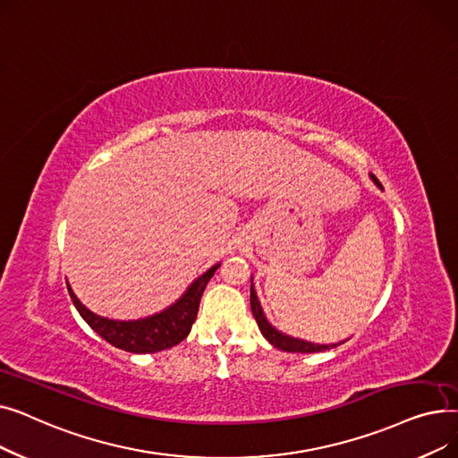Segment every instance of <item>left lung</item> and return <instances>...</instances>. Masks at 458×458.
I'll list each match as a JSON object with an SVG mask.
<instances>
[{"mask_svg": "<svg viewBox=\"0 0 458 458\" xmlns=\"http://www.w3.org/2000/svg\"><path fill=\"white\" fill-rule=\"evenodd\" d=\"M371 180L380 187V182L371 174ZM250 308H252V316L256 318V323L263 334V338H266L271 345L282 349V351H287V352H321V351H328V349H334L338 347L345 342H340V344H311V342H306V340H299V338H292V335L287 334H282L280 330H276L267 319L266 316H263L261 311V306H259V301L256 297V292H254V285H250Z\"/></svg>", "mask_w": 458, "mask_h": 458, "instance_id": "1", "label": "left lung"}]
</instances>
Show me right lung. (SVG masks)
Returning <instances> with one entry per match:
<instances>
[{
	"mask_svg": "<svg viewBox=\"0 0 458 458\" xmlns=\"http://www.w3.org/2000/svg\"><path fill=\"white\" fill-rule=\"evenodd\" d=\"M219 266L221 263H216V266H213L192 282L187 287V292L182 295V299H178L173 306H168L156 316L135 321H114L92 314L89 308L80 302V299L72 292V287L68 284L66 285L70 299L80 311V316L107 344L114 345L116 349L137 354L157 352L163 349H171L187 338L192 323L197 319L202 293Z\"/></svg>",
	"mask_w": 458,
	"mask_h": 458,
	"instance_id": "add662e5",
	"label": "right lung"
}]
</instances>
